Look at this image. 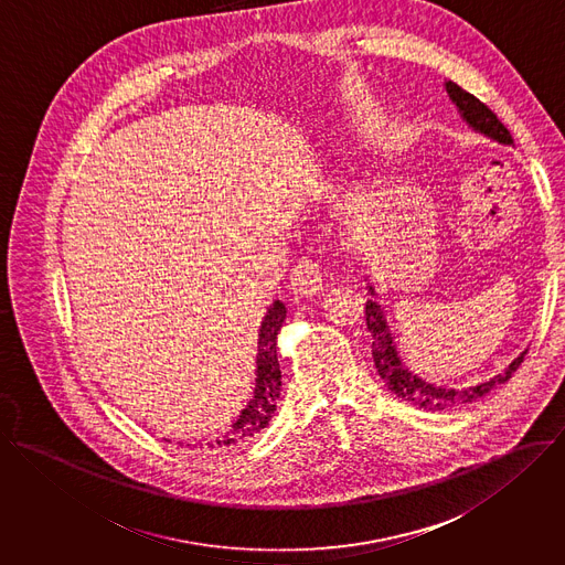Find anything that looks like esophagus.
Returning a JSON list of instances; mask_svg holds the SVG:
<instances>
[{"label": "esophagus", "mask_w": 565, "mask_h": 565, "mask_svg": "<svg viewBox=\"0 0 565 565\" xmlns=\"http://www.w3.org/2000/svg\"><path fill=\"white\" fill-rule=\"evenodd\" d=\"M290 286L301 297H315L323 290V270L317 262L303 259L292 268Z\"/></svg>", "instance_id": "obj_1"}]
</instances>
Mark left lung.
Masks as SVG:
<instances>
[{"label":"left lung","instance_id":"left-lung-1","mask_svg":"<svg viewBox=\"0 0 565 565\" xmlns=\"http://www.w3.org/2000/svg\"><path fill=\"white\" fill-rule=\"evenodd\" d=\"M448 98L451 105L456 107V111L460 115V119L478 135L502 143V146H513V137L507 130V126L495 117V114L484 107L478 98H473L471 94H467L465 89H460L456 83L446 81L444 83ZM366 281V290L371 295V299H366V308H364V317H366V330L371 332V353H373V364L380 373V377L386 382V386L404 402L424 408V411H451L465 404H471L480 397H484L487 393H491L495 386L504 384L507 380H511V375L515 373V369L522 364L524 360V351H520L500 373H495L489 380H482L478 384L471 386H439L433 384L428 380H424L419 373H415L402 358L395 337L391 334V326L386 321L384 308L377 303V292L375 286L369 281V277H364Z\"/></svg>","mask_w":565,"mask_h":565}]
</instances>
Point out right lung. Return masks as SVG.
<instances>
[{"label": "right lung", "mask_w": 565, "mask_h": 565, "mask_svg": "<svg viewBox=\"0 0 565 565\" xmlns=\"http://www.w3.org/2000/svg\"><path fill=\"white\" fill-rule=\"evenodd\" d=\"M286 321V306L273 301L264 315V321L257 332V355H255V388L248 404L239 411L237 419L228 426L212 448H235L253 439L264 430L277 411V399L281 393V371L277 360V334Z\"/></svg>", "instance_id": "1"}]
</instances>
